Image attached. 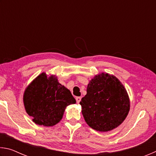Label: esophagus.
<instances>
[{
	"mask_svg": "<svg viewBox=\"0 0 156 156\" xmlns=\"http://www.w3.org/2000/svg\"><path fill=\"white\" fill-rule=\"evenodd\" d=\"M76 102H77V103H80V102L81 101V97H76Z\"/></svg>",
	"mask_w": 156,
	"mask_h": 156,
	"instance_id": "esophagus-1",
	"label": "esophagus"
}]
</instances>
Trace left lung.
Wrapping results in <instances>:
<instances>
[{
	"mask_svg": "<svg viewBox=\"0 0 156 156\" xmlns=\"http://www.w3.org/2000/svg\"><path fill=\"white\" fill-rule=\"evenodd\" d=\"M80 105L87 124L100 132L117 128L130 110V100L122 83L115 76L104 72L89 81Z\"/></svg>",
	"mask_w": 156,
	"mask_h": 156,
	"instance_id": "left-lung-1",
	"label": "left lung"
}]
</instances>
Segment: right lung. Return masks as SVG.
<instances>
[{"instance_id":"add662e5","label":"right lung","mask_w":156,"mask_h":156,"mask_svg":"<svg viewBox=\"0 0 156 156\" xmlns=\"http://www.w3.org/2000/svg\"><path fill=\"white\" fill-rule=\"evenodd\" d=\"M76 102L71 91L56 76L43 72L26 87L23 104L26 112L38 125L53 126L62 120L68 105Z\"/></svg>"}]
</instances>
